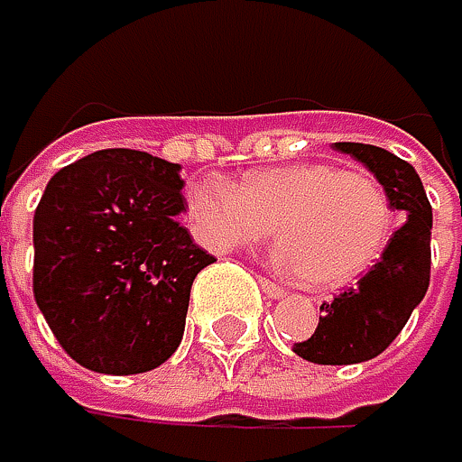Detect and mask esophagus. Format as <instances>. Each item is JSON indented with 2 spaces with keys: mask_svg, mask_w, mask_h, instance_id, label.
Masks as SVG:
<instances>
[{
  "mask_svg": "<svg viewBox=\"0 0 462 462\" xmlns=\"http://www.w3.org/2000/svg\"><path fill=\"white\" fill-rule=\"evenodd\" d=\"M258 282H261V291H263L269 300H280V297L285 294L280 285H274V282H272V280H266V277H258Z\"/></svg>",
  "mask_w": 462,
  "mask_h": 462,
  "instance_id": "34e87169",
  "label": "esophagus"
}]
</instances>
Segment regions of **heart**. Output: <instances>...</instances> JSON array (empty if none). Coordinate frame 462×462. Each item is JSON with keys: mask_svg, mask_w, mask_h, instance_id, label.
Returning <instances> with one entry per match:
<instances>
[{"mask_svg": "<svg viewBox=\"0 0 462 462\" xmlns=\"http://www.w3.org/2000/svg\"><path fill=\"white\" fill-rule=\"evenodd\" d=\"M188 220L212 250L255 245L274 231V263L313 288H337L383 255L394 215L383 188L332 162H288L250 171L242 185L199 177L185 190Z\"/></svg>", "mask_w": 462, "mask_h": 462, "instance_id": "1", "label": "heart"}]
</instances>
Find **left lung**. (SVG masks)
<instances>
[{
  "mask_svg": "<svg viewBox=\"0 0 462 462\" xmlns=\"http://www.w3.org/2000/svg\"><path fill=\"white\" fill-rule=\"evenodd\" d=\"M337 152L359 160L383 188L389 207L402 223L378 263L354 285L324 302L316 332L294 343V354L313 365H356L378 356L411 319L430 285V228L433 209L411 162L370 143H335Z\"/></svg>",
  "mask_w": 462,
  "mask_h": 462,
  "instance_id": "8db88e82",
  "label": "left lung"
}]
</instances>
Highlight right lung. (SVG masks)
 Here are the masks:
<instances>
[{
    "label": "right lung",
    "instance_id": "add662e5",
    "mask_svg": "<svg viewBox=\"0 0 462 462\" xmlns=\"http://www.w3.org/2000/svg\"><path fill=\"white\" fill-rule=\"evenodd\" d=\"M180 171L100 149L56 171L34 209V302L87 370L146 373L182 343L190 285L215 258L180 223Z\"/></svg>",
    "mask_w": 462,
    "mask_h": 462
}]
</instances>
